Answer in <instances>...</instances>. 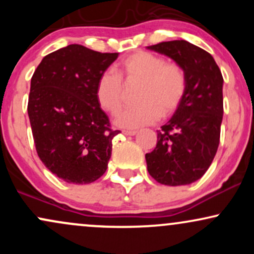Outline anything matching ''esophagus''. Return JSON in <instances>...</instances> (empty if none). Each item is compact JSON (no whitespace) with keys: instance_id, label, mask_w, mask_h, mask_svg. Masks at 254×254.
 Returning <instances> with one entry per match:
<instances>
[{"instance_id":"34e87169","label":"esophagus","mask_w":254,"mask_h":254,"mask_svg":"<svg viewBox=\"0 0 254 254\" xmlns=\"http://www.w3.org/2000/svg\"><path fill=\"white\" fill-rule=\"evenodd\" d=\"M123 133L125 136H135L137 133L136 130H124Z\"/></svg>"}]
</instances>
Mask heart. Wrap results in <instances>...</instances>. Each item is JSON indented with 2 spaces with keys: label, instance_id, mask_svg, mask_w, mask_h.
<instances>
[{
  "label": "heart",
  "instance_id": "heart-1",
  "mask_svg": "<svg viewBox=\"0 0 254 254\" xmlns=\"http://www.w3.org/2000/svg\"><path fill=\"white\" fill-rule=\"evenodd\" d=\"M138 83L136 101L116 121L125 129H137L155 123L160 117L176 112L185 95L188 78L177 62H167L159 55L137 51L115 64L112 71L100 75L95 87L98 104L110 115L121 112L124 103V86Z\"/></svg>",
  "mask_w": 254,
  "mask_h": 254
}]
</instances>
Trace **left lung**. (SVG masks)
Listing matches in <instances>:
<instances>
[{
    "mask_svg": "<svg viewBox=\"0 0 254 254\" xmlns=\"http://www.w3.org/2000/svg\"><path fill=\"white\" fill-rule=\"evenodd\" d=\"M183 66L185 95L168 123L157 130L156 147L145 154L148 172L157 183L188 185L204 176L220 144L223 77L209 52L186 40L148 46Z\"/></svg>",
    "mask_w": 254,
    "mask_h": 254,
    "instance_id": "1",
    "label": "left lung"
}]
</instances>
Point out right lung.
<instances>
[{
	"label": "right lung",
	"instance_id": "obj_1",
	"mask_svg": "<svg viewBox=\"0 0 254 254\" xmlns=\"http://www.w3.org/2000/svg\"><path fill=\"white\" fill-rule=\"evenodd\" d=\"M117 57L71 44L44 57L31 78L27 111L36 150L64 182L89 184L106 172L121 131L111 129L95 87Z\"/></svg>",
	"mask_w": 254,
	"mask_h": 254
}]
</instances>
